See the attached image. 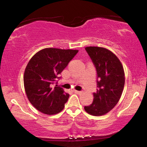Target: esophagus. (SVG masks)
Returning a JSON list of instances; mask_svg holds the SVG:
<instances>
[{
  "mask_svg": "<svg viewBox=\"0 0 147 147\" xmlns=\"http://www.w3.org/2000/svg\"><path fill=\"white\" fill-rule=\"evenodd\" d=\"M73 92H74V93L78 94H81V92H80V91H78V90H73Z\"/></svg>",
  "mask_w": 147,
  "mask_h": 147,
  "instance_id": "34e87169",
  "label": "esophagus"
}]
</instances>
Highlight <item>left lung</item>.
Here are the masks:
<instances>
[{
	"label": "left lung",
	"mask_w": 147,
	"mask_h": 147,
	"mask_svg": "<svg viewBox=\"0 0 147 147\" xmlns=\"http://www.w3.org/2000/svg\"><path fill=\"white\" fill-rule=\"evenodd\" d=\"M97 72V91L93 93L94 100L84 106L88 114L102 116L110 111L121 97L125 78L121 62L107 49L99 47L85 48Z\"/></svg>",
	"instance_id": "left-lung-1"
}]
</instances>
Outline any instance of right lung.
I'll use <instances>...</instances> for the list:
<instances>
[{
    "instance_id": "1",
    "label": "right lung",
    "mask_w": 147,
    "mask_h": 147,
    "mask_svg": "<svg viewBox=\"0 0 147 147\" xmlns=\"http://www.w3.org/2000/svg\"><path fill=\"white\" fill-rule=\"evenodd\" d=\"M78 52L45 48L35 54L28 63L23 79L25 92L32 105L42 113L52 115L63 109L69 95L54 84Z\"/></svg>"
}]
</instances>
